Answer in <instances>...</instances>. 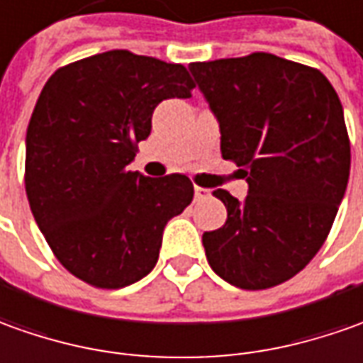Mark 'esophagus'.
<instances>
[{
  "mask_svg": "<svg viewBox=\"0 0 363 363\" xmlns=\"http://www.w3.org/2000/svg\"><path fill=\"white\" fill-rule=\"evenodd\" d=\"M194 196H196V201H204V199L211 196V191L208 189H202V186H194Z\"/></svg>",
  "mask_w": 363,
  "mask_h": 363,
  "instance_id": "esophagus-1",
  "label": "esophagus"
}]
</instances>
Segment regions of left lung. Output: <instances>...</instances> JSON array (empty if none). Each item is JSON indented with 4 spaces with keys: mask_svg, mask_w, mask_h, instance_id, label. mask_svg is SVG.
Wrapping results in <instances>:
<instances>
[{
    "mask_svg": "<svg viewBox=\"0 0 363 363\" xmlns=\"http://www.w3.org/2000/svg\"><path fill=\"white\" fill-rule=\"evenodd\" d=\"M220 125L223 159L248 182L223 228L202 234L206 260L228 284L266 290L290 280L322 244L350 179L340 97L322 71L272 53L191 63Z\"/></svg>",
    "mask_w": 363,
    "mask_h": 363,
    "instance_id": "left-lung-1",
    "label": "left lung"
}]
</instances>
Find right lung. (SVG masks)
Wrapping results in <instances>:
<instances>
[{
    "mask_svg": "<svg viewBox=\"0 0 363 363\" xmlns=\"http://www.w3.org/2000/svg\"><path fill=\"white\" fill-rule=\"evenodd\" d=\"M196 87L181 63L115 49L59 67L27 127L26 192L55 258L79 280L117 290L157 264L162 230L192 201L184 174L129 171L155 107Z\"/></svg>",
    "mask_w": 363,
    "mask_h": 363,
    "instance_id": "1",
    "label": "right lung"
}]
</instances>
